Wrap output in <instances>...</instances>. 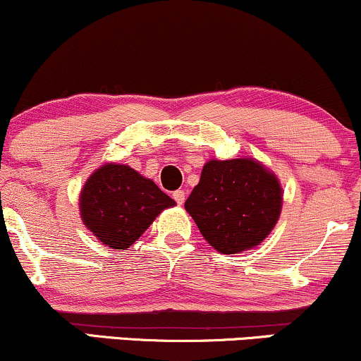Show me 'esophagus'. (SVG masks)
Wrapping results in <instances>:
<instances>
[{
    "mask_svg": "<svg viewBox=\"0 0 361 361\" xmlns=\"http://www.w3.org/2000/svg\"><path fill=\"white\" fill-rule=\"evenodd\" d=\"M185 190H176V192H173V198H175V202L178 205H183L185 204Z\"/></svg>",
    "mask_w": 361,
    "mask_h": 361,
    "instance_id": "34e87169",
    "label": "esophagus"
}]
</instances>
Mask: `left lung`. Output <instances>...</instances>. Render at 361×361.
<instances>
[{
  "label": "left lung",
  "instance_id": "obj_1",
  "mask_svg": "<svg viewBox=\"0 0 361 361\" xmlns=\"http://www.w3.org/2000/svg\"><path fill=\"white\" fill-rule=\"evenodd\" d=\"M281 186L270 169L251 157L207 161L186 198L205 241L222 255H235L264 241L279 222Z\"/></svg>",
  "mask_w": 361,
  "mask_h": 361
}]
</instances>
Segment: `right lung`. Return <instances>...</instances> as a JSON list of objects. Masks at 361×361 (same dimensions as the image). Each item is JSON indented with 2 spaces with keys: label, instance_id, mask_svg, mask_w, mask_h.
<instances>
[{
  "label": "right lung",
  "instance_id": "obj_1",
  "mask_svg": "<svg viewBox=\"0 0 361 361\" xmlns=\"http://www.w3.org/2000/svg\"><path fill=\"white\" fill-rule=\"evenodd\" d=\"M173 205L175 200L154 181L115 163L98 168L80 195L82 222L111 250L132 246L157 215Z\"/></svg>",
  "mask_w": 361,
  "mask_h": 361
}]
</instances>
